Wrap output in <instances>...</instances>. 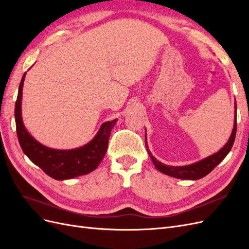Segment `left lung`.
Returning <instances> with one entry per match:
<instances>
[{"instance_id": "8db88e82", "label": "left lung", "mask_w": 249, "mask_h": 249, "mask_svg": "<svg viewBox=\"0 0 249 249\" xmlns=\"http://www.w3.org/2000/svg\"><path fill=\"white\" fill-rule=\"evenodd\" d=\"M146 132V130H145ZM236 132H237V105L235 101V117H233V127L231 136L228 140V142L225 143L222 148L218 150L217 153L211 155L205 159L199 160L195 163L189 164V165H185V166H170V165H165L161 163L160 161H158L156 158L152 155V153L149 152V148L146 142V133H145V146L147 149V153L152 159L154 165L156 168L159 170L160 172L164 173V175H167L169 177L176 178H180V179H199L203 177H206L207 175L212 171L218 164H219L225 157L228 156V154L231 152V146L233 144V141H235L236 137Z\"/></svg>"}]
</instances>
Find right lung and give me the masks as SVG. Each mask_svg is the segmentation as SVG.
<instances>
[{
  "mask_svg": "<svg viewBox=\"0 0 249 249\" xmlns=\"http://www.w3.org/2000/svg\"><path fill=\"white\" fill-rule=\"evenodd\" d=\"M25 77L26 72L20 81L14 110L18 138L22 152L49 177L58 180L73 178L93 171L106 155L111 130L117 119L104 123L95 136L83 146L73 149H55L43 145L30 135L22 123L21 99Z\"/></svg>",
  "mask_w": 249,
  "mask_h": 249,
  "instance_id": "add662e5",
  "label": "right lung"
}]
</instances>
